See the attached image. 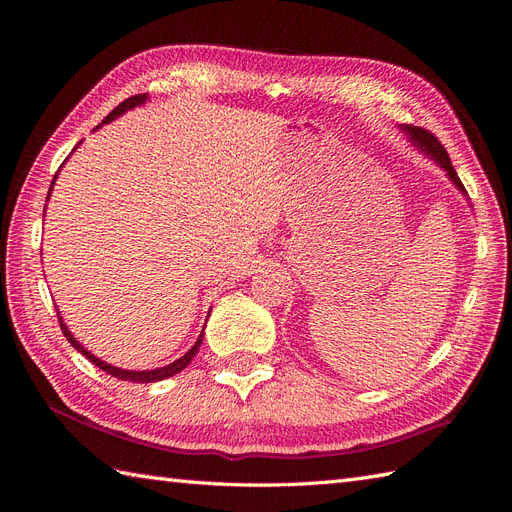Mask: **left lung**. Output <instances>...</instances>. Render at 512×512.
<instances>
[{"instance_id":"obj_1","label":"left lung","mask_w":512,"mask_h":512,"mask_svg":"<svg viewBox=\"0 0 512 512\" xmlns=\"http://www.w3.org/2000/svg\"><path fill=\"white\" fill-rule=\"evenodd\" d=\"M399 130L408 136L410 145H414L418 151L423 153V156H425L427 160L436 162V164L444 170L446 177L453 181V185H455V188H457L463 196H468L466 188H463L461 179H459L457 173H455V168H453V164H451V158H448L446 149L440 145V141H438L436 136H433L429 130L416 128V126H406V123H404V126H399Z\"/></svg>"}]
</instances>
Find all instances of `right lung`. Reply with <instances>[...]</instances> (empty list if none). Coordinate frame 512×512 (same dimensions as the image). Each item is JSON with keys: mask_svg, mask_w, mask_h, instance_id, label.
I'll list each match as a JSON object with an SVG mask.
<instances>
[{"mask_svg": "<svg viewBox=\"0 0 512 512\" xmlns=\"http://www.w3.org/2000/svg\"><path fill=\"white\" fill-rule=\"evenodd\" d=\"M149 100V94H138V96H132V98H128V100H123L117 108H113L111 113H108L106 117H104V121L100 123V126H96L94 130H98V128H102L104 123H111V121H115L117 117H121L123 113H128V111H132V108H136V106H143L145 102ZM81 145V143H79ZM76 145V147H79ZM74 147V149H76ZM72 149V151H74ZM64 166V164H61ZM59 166V168H61ZM57 175H59V170H57ZM57 175L53 177V183H51V190H49V196H51V192H53V185H55V179H57ZM49 196H46V200H49ZM211 312V309H209ZM57 318H59V327H61V331H64V335H66V339L70 342V346H74L76 350H79L81 354H85L87 359L94 363V365H98L100 369H104L106 374H111V376H115V378H119V380H128V382H138V384H147V382H160V380H166V378H170V376H175V374H179V371H183L185 367L190 365V361L194 359L196 356V352H198V348H200V344H203V337H205V329L200 331V335H198V339L194 342V346L185 352L181 359H177V361H173V363H168V365H164V367H158V369H143V371H136V369H121V367H115V365H111V363H106V361H102V359H98L96 354H91L87 348H83L79 342H76V337L70 333V329L66 327V322H64V318H61V314H59V309H57Z\"/></svg>", "mask_w": 512, "mask_h": 512, "instance_id": "1", "label": "right lung"}]
</instances>
